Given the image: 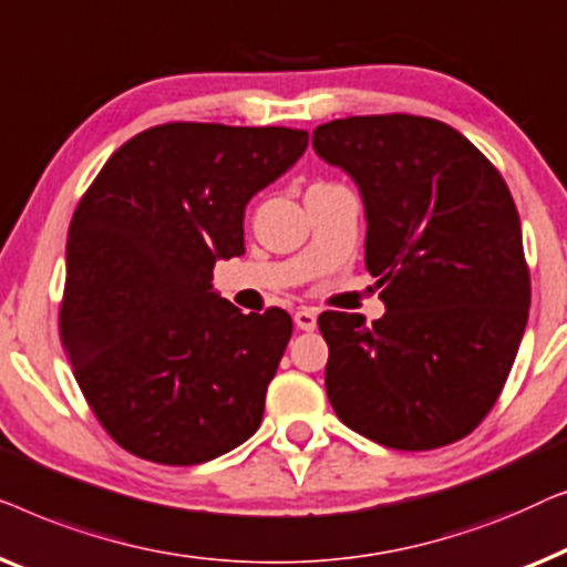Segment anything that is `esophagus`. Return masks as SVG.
I'll return each instance as SVG.
<instances>
[{
	"label": "esophagus",
	"instance_id": "obj_1",
	"mask_svg": "<svg viewBox=\"0 0 567 567\" xmlns=\"http://www.w3.org/2000/svg\"><path fill=\"white\" fill-rule=\"evenodd\" d=\"M316 323H318L316 310H310V308L295 310V326H298V329H302V331H313Z\"/></svg>",
	"mask_w": 567,
	"mask_h": 567
}]
</instances>
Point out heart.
Returning a JSON list of instances; mask_svg holds the SVG:
<instances>
[{
  "instance_id": "heart-1",
  "label": "heart",
  "mask_w": 567,
  "mask_h": 567,
  "mask_svg": "<svg viewBox=\"0 0 567 567\" xmlns=\"http://www.w3.org/2000/svg\"><path fill=\"white\" fill-rule=\"evenodd\" d=\"M329 187H337V185H331V182H313V185H310V187L306 189V195H310V193H321V189H329Z\"/></svg>"
}]
</instances>
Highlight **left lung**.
<instances>
[{
	"label": "left lung",
	"instance_id": "8db88e82",
	"mask_svg": "<svg viewBox=\"0 0 567 567\" xmlns=\"http://www.w3.org/2000/svg\"><path fill=\"white\" fill-rule=\"evenodd\" d=\"M367 213L364 267L385 316L326 310V393L390 450H436L481 426L519 352L532 302L522 223L504 177L452 125L357 115L316 127Z\"/></svg>",
	"mask_w": 567,
	"mask_h": 567
}]
</instances>
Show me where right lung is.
Listing matches in <instances>:
<instances>
[{"mask_svg":"<svg viewBox=\"0 0 567 567\" xmlns=\"http://www.w3.org/2000/svg\"><path fill=\"white\" fill-rule=\"evenodd\" d=\"M308 148L298 127L164 123L123 143L69 226L59 331L102 429L135 457L200 465L261 424L292 321L213 292L244 207Z\"/></svg>","mask_w":567,"mask_h":567,"instance_id":"right-lung-1","label":"right lung"}]
</instances>
